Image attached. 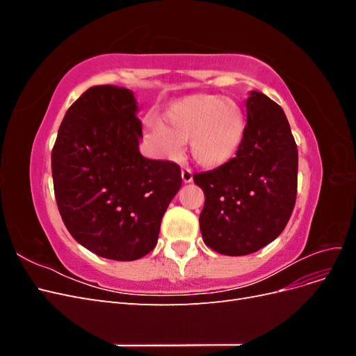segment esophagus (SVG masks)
Listing matches in <instances>:
<instances>
[{"label":"esophagus","instance_id":"34e87169","mask_svg":"<svg viewBox=\"0 0 356 356\" xmlns=\"http://www.w3.org/2000/svg\"><path fill=\"white\" fill-rule=\"evenodd\" d=\"M181 177H182V181L184 182H191L193 181V172L190 168H184L181 172Z\"/></svg>","mask_w":356,"mask_h":356}]
</instances>
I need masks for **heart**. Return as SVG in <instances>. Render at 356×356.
I'll return each instance as SVG.
<instances>
[{
  "label": "heart",
  "instance_id": "heart-1",
  "mask_svg": "<svg viewBox=\"0 0 356 356\" xmlns=\"http://www.w3.org/2000/svg\"><path fill=\"white\" fill-rule=\"evenodd\" d=\"M147 135L159 152L174 157L190 141L197 165L213 169L230 161L245 138V114L232 98L196 93L168 106L161 123L148 122Z\"/></svg>",
  "mask_w": 356,
  "mask_h": 356
}]
</instances>
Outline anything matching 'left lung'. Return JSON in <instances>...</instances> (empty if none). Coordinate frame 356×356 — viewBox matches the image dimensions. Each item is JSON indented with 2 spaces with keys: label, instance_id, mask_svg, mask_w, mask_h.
Listing matches in <instances>:
<instances>
[{
  "label": "left lung",
  "instance_id": "1",
  "mask_svg": "<svg viewBox=\"0 0 356 356\" xmlns=\"http://www.w3.org/2000/svg\"><path fill=\"white\" fill-rule=\"evenodd\" d=\"M297 170V144L284 110L266 95L251 92L238 154L193 175L204 193L199 217L204 243L238 257L275 241L294 209Z\"/></svg>",
  "mask_w": 356,
  "mask_h": 356
}]
</instances>
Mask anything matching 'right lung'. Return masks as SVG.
Wrapping results in <instances>:
<instances>
[{"mask_svg":"<svg viewBox=\"0 0 356 356\" xmlns=\"http://www.w3.org/2000/svg\"><path fill=\"white\" fill-rule=\"evenodd\" d=\"M135 113L131 90L93 86L68 108L51 149L63 224L89 251L117 261L154 250L182 182L175 161L139 153L143 123Z\"/></svg>","mask_w":356,"mask_h":356,"instance_id":"1","label":"right lung"}]
</instances>
